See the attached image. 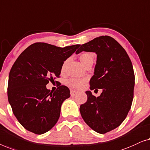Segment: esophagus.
Segmentation results:
<instances>
[{
    "label": "esophagus",
    "instance_id": "1",
    "mask_svg": "<svg viewBox=\"0 0 150 150\" xmlns=\"http://www.w3.org/2000/svg\"><path fill=\"white\" fill-rule=\"evenodd\" d=\"M77 93H78L77 91H75V90H71V96H75Z\"/></svg>",
    "mask_w": 150,
    "mask_h": 150
}]
</instances>
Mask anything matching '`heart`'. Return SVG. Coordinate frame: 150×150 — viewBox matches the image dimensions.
I'll list each match as a JSON object with an SVG mask.
<instances>
[{
	"mask_svg": "<svg viewBox=\"0 0 150 150\" xmlns=\"http://www.w3.org/2000/svg\"><path fill=\"white\" fill-rule=\"evenodd\" d=\"M94 54L92 52H83V54L80 56V60L81 62L83 63V65H85L88 61L90 60H93ZM67 61H65L62 67V71L64 70L65 65L67 64ZM86 79L83 78V79H76V78H73L67 81V85L73 88H81L83 84L86 82Z\"/></svg>",
	"mask_w": 150,
	"mask_h": 150,
	"instance_id": "heart-1",
	"label": "heart"
}]
</instances>
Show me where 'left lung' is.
<instances>
[{
	"instance_id": "8db88e82",
	"label": "left lung",
	"mask_w": 150,
	"mask_h": 150,
	"mask_svg": "<svg viewBox=\"0 0 150 150\" xmlns=\"http://www.w3.org/2000/svg\"><path fill=\"white\" fill-rule=\"evenodd\" d=\"M83 51L97 54L90 88L102 89L103 92L96 97L86 91L88 100L80 106V113L92 130L105 134L118 127L130 109L134 87L133 67L125 50L109 36H100L83 44L76 54Z\"/></svg>"
}]
</instances>
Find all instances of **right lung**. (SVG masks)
I'll list each match as a JSON object with an SVG mask.
<instances>
[{
	"label": "right lung",
	"instance_id": "obj_1",
	"mask_svg": "<svg viewBox=\"0 0 150 150\" xmlns=\"http://www.w3.org/2000/svg\"><path fill=\"white\" fill-rule=\"evenodd\" d=\"M79 47L35 43L14 62L9 75L8 100L17 120L28 131L43 134L58 122L61 105L70 97V90L60 85L50 92L46 85L60 77L64 62Z\"/></svg>",
	"mask_w": 150,
	"mask_h": 150
}]
</instances>
